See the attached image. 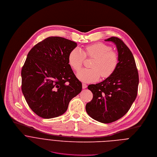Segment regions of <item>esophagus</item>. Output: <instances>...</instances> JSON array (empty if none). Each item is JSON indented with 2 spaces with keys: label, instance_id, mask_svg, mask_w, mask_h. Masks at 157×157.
<instances>
[{
  "label": "esophagus",
  "instance_id": "34e87169",
  "mask_svg": "<svg viewBox=\"0 0 157 157\" xmlns=\"http://www.w3.org/2000/svg\"><path fill=\"white\" fill-rule=\"evenodd\" d=\"M86 87H87L86 84H85V83H82V88H83V89H85Z\"/></svg>",
  "mask_w": 157,
  "mask_h": 157
}]
</instances>
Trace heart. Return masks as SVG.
I'll return each mask as SVG.
<instances>
[{"label":"heart","mask_w":157,"mask_h":157,"mask_svg":"<svg viewBox=\"0 0 157 157\" xmlns=\"http://www.w3.org/2000/svg\"><path fill=\"white\" fill-rule=\"evenodd\" d=\"M85 56L94 57L91 64L92 69H83L77 74V78L85 83L95 82L100 75L103 78L109 77L118 64L117 53L109 46L98 43L86 46L84 52L78 48L72 49L68 57L69 65L76 71L80 70Z\"/></svg>","instance_id":"b5f03b06"}]
</instances>
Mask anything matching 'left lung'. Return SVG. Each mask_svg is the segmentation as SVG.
I'll return each instance as SVG.
<instances>
[{
  "mask_svg": "<svg viewBox=\"0 0 157 157\" xmlns=\"http://www.w3.org/2000/svg\"><path fill=\"white\" fill-rule=\"evenodd\" d=\"M105 41L116 45L118 64L103 82L88 86L93 97L85 109L92 119L106 124L118 120L129 110L137 95L139 74L132 53L121 40L111 37Z\"/></svg>",
  "mask_w": 157,
  "mask_h": 157,
  "instance_id": "1",
  "label": "left lung"
}]
</instances>
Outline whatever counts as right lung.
Here are the masks:
<instances>
[{"label": "right lung", "instance_id": "add662e5", "mask_svg": "<svg viewBox=\"0 0 157 157\" xmlns=\"http://www.w3.org/2000/svg\"><path fill=\"white\" fill-rule=\"evenodd\" d=\"M75 42L51 36L36 44L27 55L21 70V90L32 111L51 119L63 114L82 85L69 64Z\"/></svg>", "mask_w": 157, "mask_h": 157}]
</instances>
